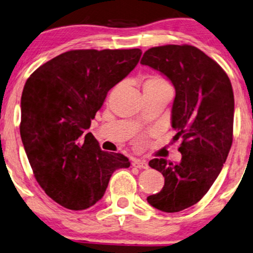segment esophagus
I'll return each mask as SVG.
<instances>
[{"mask_svg": "<svg viewBox=\"0 0 253 253\" xmlns=\"http://www.w3.org/2000/svg\"><path fill=\"white\" fill-rule=\"evenodd\" d=\"M133 167L139 168V169H148V168H149L146 161H141V160H134Z\"/></svg>", "mask_w": 253, "mask_h": 253, "instance_id": "esophagus-1", "label": "esophagus"}]
</instances>
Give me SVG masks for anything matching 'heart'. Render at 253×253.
I'll use <instances>...</instances> for the list:
<instances>
[{"instance_id":"obj_1","label":"heart","mask_w":253,"mask_h":253,"mask_svg":"<svg viewBox=\"0 0 253 253\" xmlns=\"http://www.w3.org/2000/svg\"><path fill=\"white\" fill-rule=\"evenodd\" d=\"M166 83H167L166 81H164L163 79H161L160 76L153 75V76H149L146 80V82H144V84H143V87H146V86H157V85H161V84H166Z\"/></svg>"}]
</instances>
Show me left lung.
Returning <instances> with one entry per match:
<instances>
[{"label": "left lung", "instance_id": "8db88e82", "mask_svg": "<svg viewBox=\"0 0 253 253\" xmlns=\"http://www.w3.org/2000/svg\"><path fill=\"white\" fill-rule=\"evenodd\" d=\"M141 63L166 75L176 90L171 123L173 139H181V160L149 162L164 186L147 198L157 210L176 213L200 201L221 172L232 143L234 92L227 73L194 46L151 47Z\"/></svg>", "mask_w": 253, "mask_h": 253}]
</instances>
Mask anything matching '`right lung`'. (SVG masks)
<instances>
[{
    "label": "right lung",
    "mask_w": 253,
    "mask_h": 253,
    "mask_svg": "<svg viewBox=\"0 0 253 253\" xmlns=\"http://www.w3.org/2000/svg\"><path fill=\"white\" fill-rule=\"evenodd\" d=\"M141 49H75L43 63L26 81L21 99L22 142L37 181L72 211L91 207L105 193L123 154L100 149L87 133L110 89L139 62Z\"/></svg>",
    "instance_id": "obj_1"
}]
</instances>
